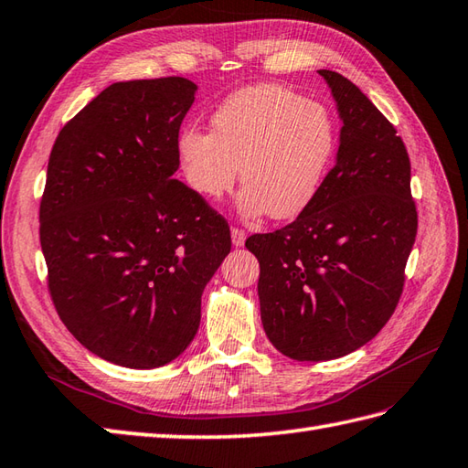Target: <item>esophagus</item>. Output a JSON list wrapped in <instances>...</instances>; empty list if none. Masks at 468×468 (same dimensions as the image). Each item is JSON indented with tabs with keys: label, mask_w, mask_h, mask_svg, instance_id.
<instances>
[{
	"label": "esophagus",
	"mask_w": 468,
	"mask_h": 468,
	"mask_svg": "<svg viewBox=\"0 0 468 468\" xmlns=\"http://www.w3.org/2000/svg\"><path fill=\"white\" fill-rule=\"evenodd\" d=\"M230 234H232V244L236 246V248H240V246H244V240H246V234H244V230H240V228H232L230 230Z\"/></svg>",
	"instance_id": "34e87169"
}]
</instances>
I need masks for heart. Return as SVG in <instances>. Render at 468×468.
Returning <instances> with one entry per match:
<instances>
[{"mask_svg":"<svg viewBox=\"0 0 468 468\" xmlns=\"http://www.w3.org/2000/svg\"><path fill=\"white\" fill-rule=\"evenodd\" d=\"M212 132L184 130L182 170L204 200H220L240 170L246 216L294 218L314 200L336 152V123L318 101L286 88L238 90L210 118Z\"/></svg>","mask_w":468,"mask_h":468,"instance_id":"obj_1","label":"heart"}]
</instances>
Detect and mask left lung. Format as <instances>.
Segmentation results:
<instances>
[{"mask_svg":"<svg viewBox=\"0 0 468 468\" xmlns=\"http://www.w3.org/2000/svg\"><path fill=\"white\" fill-rule=\"evenodd\" d=\"M342 120L336 164L292 224L254 234L268 340L294 360H332L375 338L399 304L417 238L410 160L350 80L318 69Z\"/></svg>","mask_w":468,"mask_h":468,"instance_id":"8db88e82","label":"left lung"}]
</instances>
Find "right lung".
<instances>
[{
    "instance_id": "obj_1",
    "label": "right lung",
    "mask_w": 468,
    "mask_h": 468,
    "mask_svg": "<svg viewBox=\"0 0 468 468\" xmlns=\"http://www.w3.org/2000/svg\"><path fill=\"white\" fill-rule=\"evenodd\" d=\"M186 78L118 81L58 133L39 204L48 288L93 355L158 368L188 348L204 286L230 254V228L184 182Z\"/></svg>"
}]
</instances>
